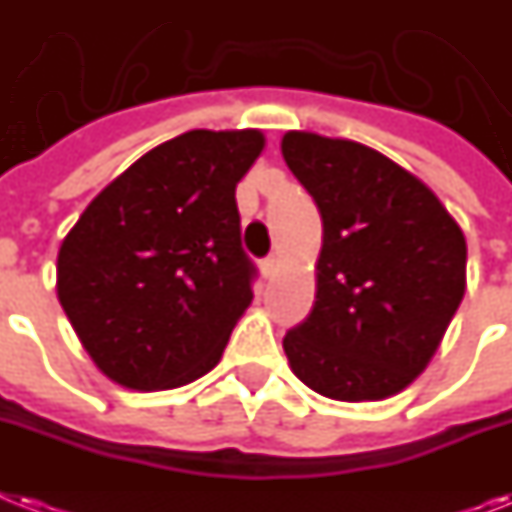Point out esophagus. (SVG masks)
<instances>
[{"instance_id":"34e87169","label":"esophagus","mask_w":512,"mask_h":512,"mask_svg":"<svg viewBox=\"0 0 512 512\" xmlns=\"http://www.w3.org/2000/svg\"><path fill=\"white\" fill-rule=\"evenodd\" d=\"M260 270H263V276H265V278L276 276V270H278V257H276V255L265 257L263 263H260Z\"/></svg>"}]
</instances>
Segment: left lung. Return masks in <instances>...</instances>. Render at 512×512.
I'll return each instance as SVG.
<instances>
[{
    "instance_id": "1",
    "label": "left lung",
    "mask_w": 512,
    "mask_h": 512,
    "mask_svg": "<svg viewBox=\"0 0 512 512\" xmlns=\"http://www.w3.org/2000/svg\"><path fill=\"white\" fill-rule=\"evenodd\" d=\"M281 152L323 218L315 305L284 336L289 368L328 400H386L426 371L463 302V228L365 144L289 131Z\"/></svg>"
}]
</instances>
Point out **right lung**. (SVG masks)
I'll return each instance as SVG.
<instances>
[{"instance_id": "obj_1", "label": "right lung", "mask_w": 512, "mask_h": 512, "mask_svg": "<svg viewBox=\"0 0 512 512\" xmlns=\"http://www.w3.org/2000/svg\"><path fill=\"white\" fill-rule=\"evenodd\" d=\"M265 147L257 128L186 131L123 170L57 255V299L99 371L136 392L218 365L252 302L236 184Z\"/></svg>"}]
</instances>
